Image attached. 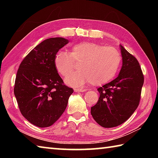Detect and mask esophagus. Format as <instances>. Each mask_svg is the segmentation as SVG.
<instances>
[{
	"label": "esophagus",
	"mask_w": 158,
	"mask_h": 158,
	"mask_svg": "<svg viewBox=\"0 0 158 158\" xmlns=\"http://www.w3.org/2000/svg\"><path fill=\"white\" fill-rule=\"evenodd\" d=\"M86 90V89H74V91L75 92H84Z\"/></svg>",
	"instance_id": "34e87169"
}]
</instances>
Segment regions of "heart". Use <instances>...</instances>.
Here are the masks:
<instances>
[{
	"label": "heart",
	"mask_w": 158,
	"mask_h": 158,
	"mask_svg": "<svg viewBox=\"0 0 158 158\" xmlns=\"http://www.w3.org/2000/svg\"><path fill=\"white\" fill-rule=\"evenodd\" d=\"M81 61L80 70L69 74L73 60ZM121 55L112 47L90 42H83L73 45L70 53L59 51L54 57V65L65 82L74 87L84 85L87 82L100 85L110 81L116 76L121 63Z\"/></svg>",
	"instance_id": "obj_1"
}]
</instances>
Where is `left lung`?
I'll return each mask as SVG.
<instances>
[{"label": "left lung", "instance_id": "1", "mask_svg": "<svg viewBox=\"0 0 158 158\" xmlns=\"http://www.w3.org/2000/svg\"><path fill=\"white\" fill-rule=\"evenodd\" d=\"M123 65L118 77L98 89L100 98L90 113L102 127H116L138 107L144 77L138 60L120 45Z\"/></svg>", "mask_w": 158, "mask_h": 158}]
</instances>
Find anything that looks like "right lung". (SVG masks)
<instances>
[{
    "mask_svg": "<svg viewBox=\"0 0 158 158\" xmlns=\"http://www.w3.org/2000/svg\"><path fill=\"white\" fill-rule=\"evenodd\" d=\"M69 42L63 37L42 41L23 58L17 73L15 95L21 114L35 126L52 125L65 111L74 90L64 84L54 57Z\"/></svg>",
    "mask_w": 158,
    "mask_h": 158,
    "instance_id": "obj_1",
    "label": "right lung"
}]
</instances>
